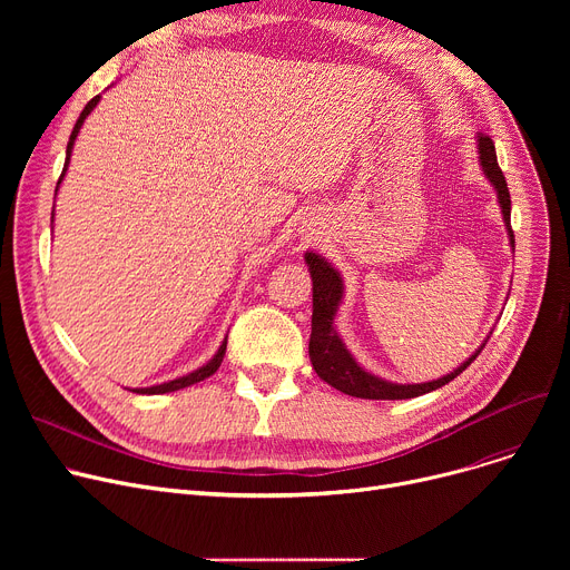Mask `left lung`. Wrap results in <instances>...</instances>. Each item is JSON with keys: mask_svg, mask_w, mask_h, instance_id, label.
Instances as JSON below:
<instances>
[{"mask_svg": "<svg viewBox=\"0 0 570 570\" xmlns=\"http://www.w3.org/2000/svg\"><path fill=\"white\" fill-rule=\"evenodd\" d=\"M478 159H481L483 173L492 183L499 207L503 215V224L508 228V237H511V247H515V235L511 228V194H508L505 177L497 164V149L490 136L478 134ZM305 261L309 265V275L314 284V312H312V337H309V361L314 372L327 383L337 387L340 393L361 397V400H411L417 395H425L436 391V387L451 383L455 376H460L473 361L483 346L478 348L469 361H464L458 370L445 374L436 381L428 383H391L385 379H379L370 372H365L361 365L355 363V357L344 346L342 337L335 331V314L340 309V303L344 297V282L337 269L327 263L323 256L307 252ZM490 340V337H488Z\"/></svg>", "mask_w": 570, "mask_h": 570, "instance_id": "1", "label": "left lung"}]
</instances>
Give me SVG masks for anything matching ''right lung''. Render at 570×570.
Returning a JSON list of instances; mask_svg holds the SVG:
<instances>
[{
  "label": "right lung",
  "mask_w": 570,
  "mask_h": 570,
  "mask_svg": "<svg viewBox=\"0 0 570 570\" xmlns=\"http://www.w3.org/2000/svg\"><path fill=\"white\" fill-rule=\"evenodd\" d=\"M99 99H101V97L97 95L92 101H89V104L82 108V112H80V117H78V122H76V127H73V131H71V138H69V142H67V161H65V170H62V175H59V179H57V187H59V183H62V179H65V173H67V168H69V159H71V149H73L76 136H78V131H80L82 122L87 119V115L92 112V110H95V106L99 104ZM55 194H57V189H55ZM224 353H226V340L222 342L219 351L213 355V361H207L203 367L194 370L191 374H187V376H179V379H173V381L161 383V385L136 387L134 393H138V395H159V393H175V391H179V387L194 385V383H198V381H203V379H207V376H213V374L219 370V365H222V361H224Z\"/></svg>",
  "instance_id": "right-lung-1"
}]
</instances>
